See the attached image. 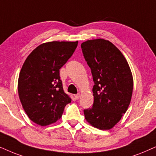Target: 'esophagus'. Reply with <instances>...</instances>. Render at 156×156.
I'll return each mask as SVG.
<instances>
[{
  "mask_svg": "<svg viewBox=\"0 0 156 156\" xmlns=\"http://www.w3.org/2000/svg\"><path fill=\"white\" fill-rule=\"evenodd\" d=\"M80 93H78V94H76V95H74V97H75V98L77 99V100L80 98Z\"/></svg>",
  "mask_w": 156,
  "mask_h": 156,
  "instance_id": "obj_1",
  "label": "esophagus"
}]
</instances>
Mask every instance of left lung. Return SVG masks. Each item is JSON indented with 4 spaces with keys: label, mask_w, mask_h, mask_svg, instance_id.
I'll list each match as a JSON object with an SVG mask.
<instances>
[{
    "label": "left lung",
    "mask_w": 156,
    "mask_h": 156,
    "mask_svg": "<svg viewBox=\"0 0 156 156\" xmlns=\"http://www.w3.org/2000/svg\"><path fill=\"white\" fill-rule=\"evenodd\" d=\"M84 58L95 85L93 107L84 110L85 119L100 130L113 128L127 111L133 78L127 60L115 45L102 38L82 43Z\"/></svg>",
    "instance_id": "obj_1"
}]
</instances>
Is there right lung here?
Masks as SVG:
<instances>
[{
	"mask_svg": "<svg viewBox=\"0 0 156 156\" xmlns=\"http://www.w3.org/2000/svg\"><path fill=\"white\" fill-rule=\"evenodd\" d=\"M78 41H51L36 48L25 61L18 80L19 98L28 118L39 126L55 123L71 98L64 92L59 70Z\"/></svg>",
	"mask_w": 156,
	"mask_h": 156,
	"instance_id": "1",
	"label": "right lung"
}]
</instances>
